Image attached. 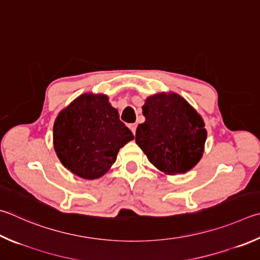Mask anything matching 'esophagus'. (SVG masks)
<instances>
[{"instance_id":"1","label":"esophagus","mask_w":260,"mask_h":260,"mask_svg":"<svg viewBox=\"0 0 260 260\" xmlns=\"http://www.w3.org/2000/svg\"><path fill=\"white\" fill-rule=\"evenodd\" d=\"M129 129L132 131V133H133L135 135V132H136V124H131L129 126Z\"/></svg>"}]
</instances>
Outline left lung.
Returning a JSON list of instances; mask_svg holds the SVG:
<instances>
[{
	"instance_id": "1",
	"label": "left lung",
	"mask_w": 260,
	"mask_h": 260,
	"mask_svg": "<svg viewBox=\"0 0 260 260\" xmlns=\"http://www.w3.org/2000/svg\"><path fill=\"white\" fill-rule=\"evenodd\" d=\"M145 121L135 141L149 161L168 175L186 173L199 162L207 131L201 116L176 93H158L142 107Z\"/></svg>"
}]
</instances>
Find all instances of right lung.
<instances>
[{"instance_id": "add662e5", "label": "right lung", "mask_w": 260, "mask_h": 260, "mask_svg": "<svg viewBox=\"0 0 260 260\" xmlns=\"http://www.w3.org/2000/svg\"><path fill=\"white\" fill-rule=\"evenodd\" d=\"M133 139L105 94H82L60 111L53 126L54 150L61 164L85 179L105 175L119 149Z\"/></svg>"}]
</instances>
